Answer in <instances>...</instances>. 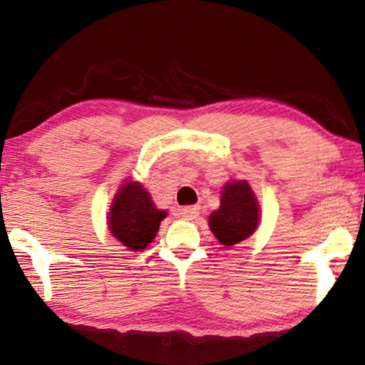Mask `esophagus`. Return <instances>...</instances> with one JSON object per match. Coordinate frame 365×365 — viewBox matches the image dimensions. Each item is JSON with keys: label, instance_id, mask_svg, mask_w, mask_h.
<instances>
[{"label": "esophagus", "instance_id": "1", "mask_svg": "<svg viewBox=\"0 0 365 365\" xmlns=\"http://www.w3.org/2000/svg\"><path fill=\"white\" fill-rule=\"evenodd\" d=\"M200 215V208L198 207H185V208H180V217L185 218V220H193Z\"/></svg>", "mask_w": 365, "mask_h": 365}]
</instances>
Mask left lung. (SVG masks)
<instances>
[{
    "label": "left lung",
    "mask_w": 365,
    "mask_h": 365,
    "mask_svg": "<svg viewBox=\"0 0 365 365\" xmlns=\"http://www.w3.org/2000/svg\"><path fill=\"white\" fill-rule=\"evenodd\" d=\"M222 245H235L259 227V202L247 182H230L223 187L220 208L208 220Z\"/></svg>",
    "instance_id": "obj_1"
}]
</instances>
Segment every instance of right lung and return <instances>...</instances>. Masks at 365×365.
I'll use <instances>...</instances> for the list:
<instances>
[{
  "label": "right lung",
  "instance_id": "right-lung-1",
  "mask_svg": "<svg viewBox=\"0 0 365 365\" xmlns=\"http://www.w3.org/2000/svg\"><path fill=\"white\" fill-rule=\"evenodd\" d=\"M163 210L155 208L150 193L140 183H125L110 212V232L130 250H142L157 235Z\"/></svg>",
  "mask_w": 365,
  "mask_h": 365
}]
</instances>
